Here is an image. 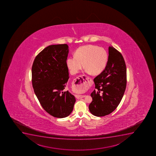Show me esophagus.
<instances>
[{
  "mask_svg": "<svg viewBox=\"0 0 156 156\" xmlns=\"http://www.w3.org/2000/svg\"><path fill=\"white\" fill-rule=\"evenodd\" d=\"M87 76L86 75H81L76 78L73 82V85L74 87L77 88L81 87L82 86H84L87 83ZM76 98L77 99H82L84 97V96L83 95H75Z\"/></svg>",
  "mask_w": 156,
  "mask_h": 156,
  "instance_id": "obj_1",
  "label": "esophagus"
}]
</instances>
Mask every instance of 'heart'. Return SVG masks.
Wrapping results in <instances>:
<instances>
[{"mask_svg":"<svg viewBox=\"0 0 156 156\" xmlns=\"http://www.w3.org/2000/svg\"><path fill=\"white\" fill-rule=\"evenodd\" d=\"M108 61L106 50L96 46L89 45L80 47L76 50L74 56L67 58L66 64L72 74L79 73L83 67L86 72L93 75H98L103 72ZM84 86L77 88L76 92H83L86 90Z\"/></svg>","mask_w":156,"mask_h":156,"instance_id":"1","label":"heart"}]
</instances>
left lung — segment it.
Returning <instances> with one entry per match:
<instances>
[{
	"label": "left lung",
	"instance_id": "left-lung-1",
	"mask_svg": "<svg viewBox=\"0 0 156 156\" xmlns=\"http://www.w3.org/2000/svg\"><path fill=\"white\" fill-rule=\"evenodd\" d=\"M126 81V67L122 54L113 47H109L106 68L94 79L96 89L90 94V113L101 117L115 110L123 96Z\"/></svg>",
	"mask_w": 156,
	"mask_h": 156
}]
</instances>
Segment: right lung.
<instances>
[{"instance_id": "1", "label": "right lung", "mask_w": 156, "mask_h": 156, "mask_svg": "<svg viewBox=\"0 0 156 156\" xmlns=\"http://www.w3.org/2000/svg\"><path fill=\"white\" fill-rule=\"evenodd\" d=\"M69 46L52 45L37 55L32 68L33 87L40 103L50 115L64 118L73 111L76 98L65 91L69 79Z\"/></svg>"}]
</instances>
